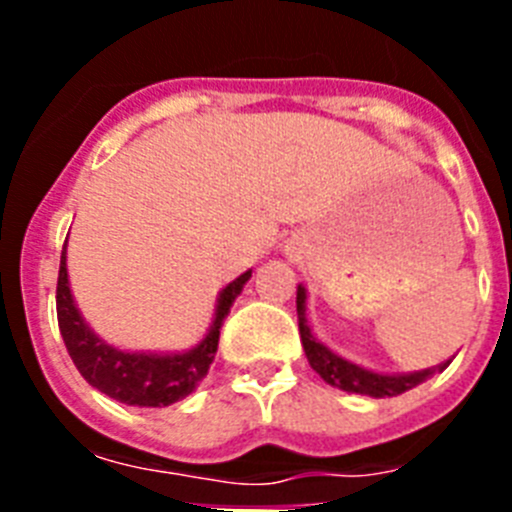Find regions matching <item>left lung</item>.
<instances>
[{
	"label": "left lung",
	"instance_id": "8db88e82",
	"mask_svg": "<svg viewBox=\"0 0 512 512\" xmlns=\"http://www.w3.org/2000/svg\"><path fill=\"white\" fill-rule=\"evenodd\" d=\"M297 325H300V338L305 356L310 366L320 374L325 384L338 387L351 395H366V397H397L402 392L413 390L425 379H431L436 372H443L449 361H441L438 366H428V369H418V372H377V369H366V366L354 364V361L338 356L333 348L325 346L315 333H312L310 323H307V289L305 284H297Z\"/></svg>",
	"mask_w": 512,
	"mask_h": 512
}]
</instances>
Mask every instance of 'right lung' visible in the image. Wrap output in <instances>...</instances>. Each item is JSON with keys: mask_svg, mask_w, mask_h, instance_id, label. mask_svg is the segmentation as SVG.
Wrapping results in <instances>:
<instances>
[{"mask_svg": "<svg viewBox=\"0 0 512 512\" xmlns=\"http://www.w3.org/2000/svg\"><path fill=\"white\" fill-rule=\"evenodd\" d=\"M69 243V238H66ZM251 271H243L241 277L225 284L215 300L212 323L202 341L194 343L187 351H128V348L112 346L104 341L97 330L84 320L79 305L74 300L66 269V246L61 253V269H58L56 310L58 328L71 361L79 374L92 384L94 390L135 408H166L184 400L200 387L202 379L210 372L215 361L220 328L228 318L235 297L241 295Z\"/></svg>", "mask_w": 512, "mask_h": 512, "instance_id": "right-lung-1", "label": "right lung"}]
</instances>
